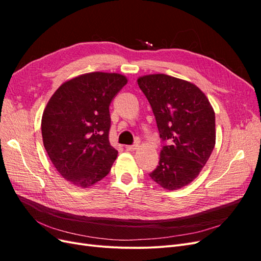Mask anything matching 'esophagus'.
I'll list each match as a JSON object with an SVG mask.
<instances>
[{
  "instance_id": "34e87169",
  "label": "esophagus",
  "mask_w": 261,
  "mask_h": 261,
  "mask_svg": "<svg viewBox=\"0 0 261 261\" xmlns=\"http://www.w3.org/2000/svg\"><path fill=\"white\" fill-rule=\"evenodd\" d=\"M137 147H138V145L135 144V145H130V146H125V149L127 150V151H134V150L137 149Z\"/></svg>"
}]
</instances>
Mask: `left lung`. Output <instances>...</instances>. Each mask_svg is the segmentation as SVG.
<instances>
[{
    "label": "left lung",
    "mask_w": 261,
    "mask_h": 261,
    "mask_svg": "<svg viewBox=\"0 0 261 261\" xmlns=\"http://www.w3.org/2000/svg\"><path fill=\"white\" fill-rule=\"evenodd\" d=\"M151 106L162 149L159 165L150 173L156 184L175 191L193 181L216 145L215 111L194 84L164 74L138 78Z\"/></svg>",
    "instance_id": "1"
}]
</instances>
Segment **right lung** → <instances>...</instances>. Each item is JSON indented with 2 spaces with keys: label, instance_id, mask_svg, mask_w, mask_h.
I'll list each match as a JSON object with an SVG mask.
<instances>
[{
  "label": "right lung",
  "instance_id": "right-lung-1",
  "mask_svg": "<svg viewBox=\"0 0 261 261\" xmlns=\"http://www.w3.org/2000/svg\"><path fill=\"white\" fill-rule=\"evenodd\" d=\"M126 84L121 74H84L61 85L46 105L43 145L55 169L70 184L88 188L111 170L117 150L109 141V107Z\"/></svg>",
  "mask_w": 261,
  "mask_h": 261
}]
</instances>
